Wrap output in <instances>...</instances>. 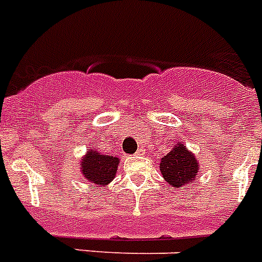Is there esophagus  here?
Wrapping results in <instances>:
<instances>
[{"label":"esophagus","mask_w":262,"mask_h":262,"mask_svg":"<svg viewBox=\"0 0 262 262\" xmlns=\"http://www.w3.org/2000/svg\"><path fill=\"white\" fill-rule=\"evenodd\" d=\"M144 153H145V151H144V149H142V148H140L137 151H136V155H137V156H142Z\"/></svg>","instance_id":"1"}]
</instances>
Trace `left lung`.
I'll return each mask as SVG.
<instances>
[{"label": "left lung", "mask_w": 262, "mask_h": 262, "mask_svg": "<svg viewBox=\"0 0 262 262\" xmlns=\"http://www.w3.org/2000/svg\"><path fill=\"white\" fill-rule=\"evenodd\" d=\"M160 170L165 181L174 189L186 188L195 180L199 173V162L194 155L184 146L177 144L160 162Z\"/></svg>", "instance_id": "8db88e82"}]
</instances>
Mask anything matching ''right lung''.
<instances>
[{"label": "right lung", "instance_id": "right-lung-1", "mask_svg": "<svg viewBox=\"0 0 262 262\" xmlns=\"http://www.w3.org/2000/svg\"><path fill=\"white\" fill-rule=\"evenodd\" d=\"M118 162V157L101 155L96 149H89L81 160V172L92 186L106 185L116 177Z\"/></svg>", "mask_w": 262, "mask_h": 262}]
</instances>
